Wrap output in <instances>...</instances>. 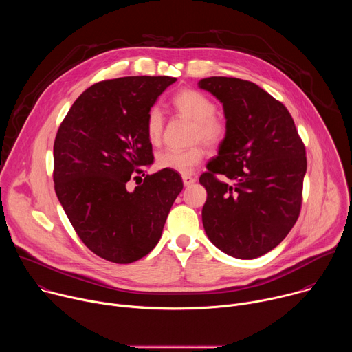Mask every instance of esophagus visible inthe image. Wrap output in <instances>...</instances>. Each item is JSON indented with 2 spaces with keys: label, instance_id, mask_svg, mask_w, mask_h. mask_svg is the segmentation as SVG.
<instances>
[{
  "label": "esophagus",
  "instance_id": "34e87169",
  "mask_svg": "<svg viewBox=\"0 0 352 352\" xmlns=\"http://www.w3.org/2000/svg\"><path fill=\"white\" fill-rule=\"evenodd\" d=\"M182 181H184L185 186H189V185H193L196 182V178H193L190 175H182Z\"/></svg>",
  "mask_w": 352,
  "mask_h": 352
}]
</instances>
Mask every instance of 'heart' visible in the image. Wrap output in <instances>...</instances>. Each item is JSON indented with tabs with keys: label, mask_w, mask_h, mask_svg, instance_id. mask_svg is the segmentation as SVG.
<instances>
[{
	"label": "heart",
	"mask_w": 352,
	"mask_h": 352,
	"mask_svg": "<svg viewBox=\"0 0 352 352\" xmlns=\"http://www.w3.org/2000/svg\"><path fill=\"white\" fill-rule=\"evenodd\" d=\"M173 107L181 116L193 121L192 140L204 142L209 148H219L228 138V122L217 114V104L206 93L196 89H182L171 100ZM164 129V114L160 107H150L144 120V132L153 144L162 140ZM205 150L200 144L188 148H164L157 155L156 163L163 170L189 174L197 164L202 163Z\"/></svg>",
	"instance_id": "obj_1"
}]
</instances>
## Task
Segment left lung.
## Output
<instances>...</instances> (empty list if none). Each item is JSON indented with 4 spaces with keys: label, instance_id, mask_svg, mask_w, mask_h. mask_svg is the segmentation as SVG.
I'll return each mask as SVG.
<instances>
[{
    "label": "left lung",
    "instance_id": "1",
    "mask_svg": "<svg viewBox=\"0 0 352 352\" xmlns=\"http://www.w3.org/2000/svg\"><path fill=\"white\" fill-rule=\"evenodd\" d=\"M199 87L220 100L228 122L219 156L199 178L208 190L205 231L230 256L259 258L288 235L299 217L305 144L287 107L254 82L212 76Z\"/></svg>",
    "mask_w": 352,
    "mask_h": 352
}]
</instances>
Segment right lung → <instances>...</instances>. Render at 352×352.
Returning <instances> with one entry per match:
<instances>
[{"label":"right lung","mask_w":352,"mask_h":352,"mask_svg":"<svg viewBox=\"0 0 352 352\" xmlns=\"http://www.w3.org/2000/svg\"><path fill=\"white\" fill-rule=\"evenodd\" d=\"M175 80L126 76L94 83L76 98L56 135L57 197L80 241L109 262L125 265L146 256L182 190L175 171L143 173L153 163L146 114ZM138 177L141 182L131 190Z\"/></svg>","instance_id":"obj_1"}]
</instances>
